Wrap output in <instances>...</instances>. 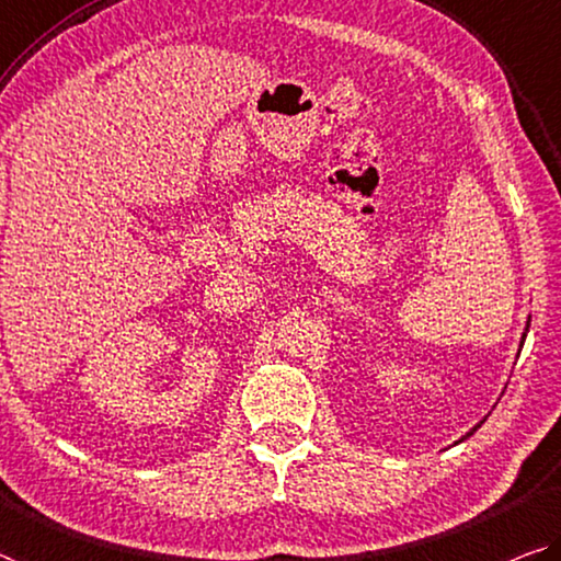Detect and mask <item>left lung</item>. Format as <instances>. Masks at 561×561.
Returning <instances> with one entry per match:
<instances>
[{"instance_id":"left-lung-1","label":"left lung","mask_w":561,"mask_h":561,"mask_svg":"<svg viewBox=\"0 0 561 561\" xmlns=\"http://www.w3.org/2000/svg\"><path fill=\"white\" fill-rule=\"evenodd\" d=\"M529 323H531V318H529V321H527V329H524V333H522V343H519V346H524V339H527V331H529ZM481 424H484V419H481V421H479V424H477V426H473V428H471V431H469V434H463V436H461V438H459V444H461V442H463V438H469V436H471V434H473V431H477V428H479V426H481Z\"/></svg>"}]
</instances>
